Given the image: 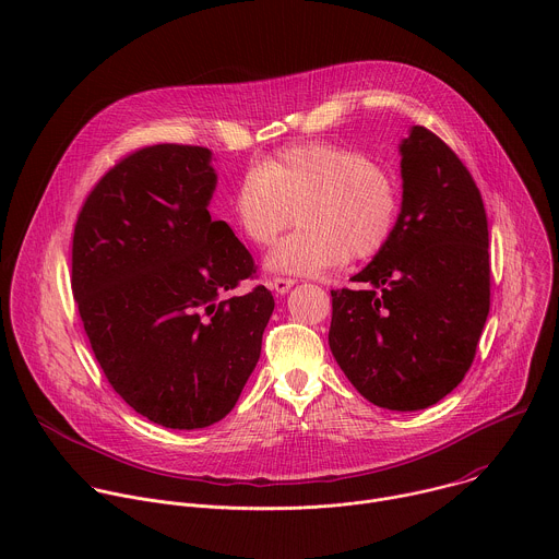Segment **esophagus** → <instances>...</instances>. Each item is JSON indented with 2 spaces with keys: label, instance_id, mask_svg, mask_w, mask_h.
Listing matches in <instances>:
<instances>
[{
  "label": "esophagus",
  "instance_id": "34e87169",
  "mask_svg": "<svg viewBox=\"0 0 559 559\" xmlns=\"http://www.w3.org/2000/svg\"><path fill=\"white\" fill-rule=\"evenodd\" d=\"M294 283H296L294 278H287V276H274V278H270V281H267V287H270L272 292H276V294H285V292H289V287H292Z\"/></svg>",
  "mask_w": 559,
  "mask_h": 559
}]
</instances>
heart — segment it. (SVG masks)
Listing matches in <instances>:
<instances>
[{"mask_svg": "<svg viewBox=\"0 0 559 559\" xmlns=\"http://www.w3.org/2000/svg\"><path fill=\"white\" fill-rule=\"evenodd\" d=\"M302 223L270 252L267 265L287 274H321L352 259L376 257L401 216L395 175L360 150L307 143L283 150L238 177L229 218L254 246Z\"/></svg>", "mask_w": 559, "mask_h": 559, "instance_id": "b5f03b06", "label": "heart"}]
</instances>
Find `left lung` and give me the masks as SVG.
I'll return each mask as SVG.
<instances>
[{"label":"left lung","instance_id":"1","mask_svg":"<svg viewBox=\"0 0 559 559\" xmlns=\"http://www.w3.org/2000/svg\"><path fill=\"white\" fill-rule=\"evenodd\" d=\"M403 210L389 243L332 289L330 347L369 403L436 405L466 376L491 307L489 225L471 173L425 126L401 145Z\"/></svg>","mask_w":559,"mask_h":559}]
</instances>
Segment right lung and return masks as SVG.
Wrapping results in <instances>:
<instances>
[{"label": "right lung", "mask_w": 559, "mask_h": 559, "mask_svg": "<svg viewBox=\"0 0 559 559\" xmlns=\"http://www.w3.org/2000/svg\"><path fill=\"white\" fill-rule=\"evenodd\" d=\"M210 150L143 145L93 186L72 234V296L104 376L143 418L203 429L254 371L274 311L257 263L207 203Z\"/></svg>", "instance_id": "add662e5"}]
</instances>
